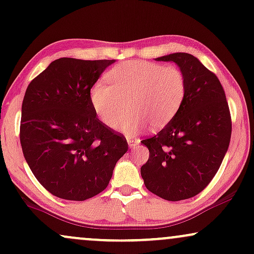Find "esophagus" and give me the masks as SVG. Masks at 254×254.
<instances>
[{
	"mask_svg": "<svg viewBox=\"0 0 254 254\" xmlns=\"http://www.w3.org/2000/svg\"><path fill=\"white\" fill-rule=\"evenodd\" d=\"M139 142L140 140L138 138H135V137H129V138H127V143H129V146L131 149H135L136 146L139 144Z\"/></svg>",
	"mask_w": 254,
	"mask_h": 254,
	"instance_id": "34e87169",
	"label": "esophagus"
}]
</instances>
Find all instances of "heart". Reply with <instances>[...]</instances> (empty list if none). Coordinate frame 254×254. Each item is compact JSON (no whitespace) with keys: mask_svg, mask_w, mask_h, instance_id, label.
<instances>
[{"mask_svg":"<svg viewBox=\"0 0 254 254\" xmlns=\"http://www.w3.org/2000/svg\"><path fill=\"white\" fill-rule=\"evenodd\" d=\"M105 78L108 84L98 81L91 88L92 108L110 129L121 127L129 109L132 115L123 124L127 133L136 132L145 123L154 130L166 127L179 112L187 92L181 68L152 61H124L112 67Z\"/></svg>","mask_w":254,"mask_h":254,"instance_id":"obj_1","label":"heart"}]
</instances>
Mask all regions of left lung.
I'll list each match as a JSON object with an SVG mask.
<instances>
[{"label":"left lung","instance_id":"1","mask_svg":"<svg viewBox=\"0 0 254 254\" xmlns=\"http://www.w3.org/2000/svg\"><path fill=\"white\" fill-rule=\"evenodd\" d=\"M186 75L187 92L175 117L157 135L142 140L150 156L140 168L149 191L168 201L190 198L218 173L232 135V118L221 82L196 58L174 53Z\"/></svg>","mask_w":254,"mask_h":254}]
</instances>
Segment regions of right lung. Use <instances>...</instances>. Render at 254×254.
Wrapping results in <instances>:
<instances>
[{
	"label": "right lung",
	"mask_w": 254,
	"mask_h": 254,
	"mask_svg": "<svg viewBox=\"0 0 254 254\" xmlns=\"http://www.w3.org/2000/svg\"><path fill=\"white\" fill-rule=\"evenodd\" d=\"M114 60L60 58L30 81L20 142L36 180L54 196L84 201L108 187L127 151L123 133L97 118L91 88Z\"/></svg>",
	"instance_id": "add662e5"
}]
</instances>
